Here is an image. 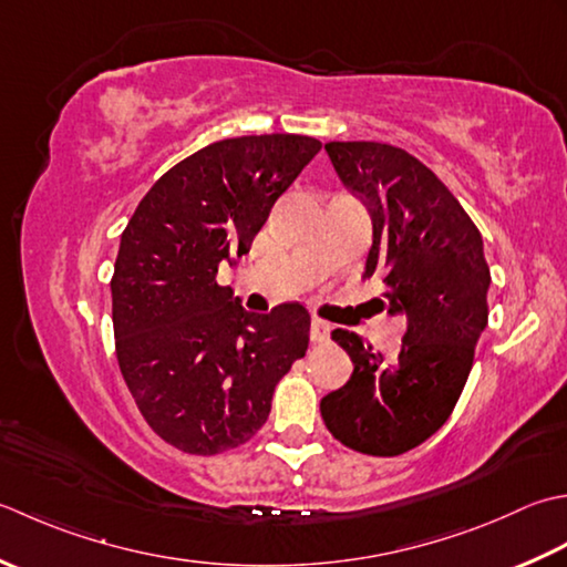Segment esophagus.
Wrapping results in <instances>:
<instances>
[{"label": "esophagus", "instance_id": "34e87169", "mask_svg": "<svg viewBox=\"0 0 567 567\" xmlns=\"http://www.w3.org/2000/svg\"><path fill=\"white\" fill-rule=\"evenodd\" d=\"M330 338V326L326 320L313 318L310 320V340L313 342H326Z\"/></svg>", "mask_w": 567, "mask_h": 567}]
</instances>
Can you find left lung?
Returning a JSON list of instances; mask_svg holds the SVG:
<instances>
[{
    "instance_id": "obj_1",
    "label": "left lung",
    "mask_w": 567,
    "mask_h": 567,
    "mask_svg": "<svg viewBox=\"0 0 567 567\" xmlns=\"http://www.w3.org/2000/svg\"><path fill=\"white\" fill-rule=\"evenodd\" d=\"M326 152L372 217L364 279L384 284L386 313L406 318V332L386 362L360 334L332 330L354 372L320 401V413L342 445L394 457L453 413L487 328L492 276L480 229L419 158L379 142H330Z\"/></svg>"
}]
</instances>
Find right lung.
<instances>
[{"instance_id":"right-lung-1","label":"right lung","mask_w":567,"mask_h":567,"mask_svg":"<svg viewBox=\"0 0 567 567\" xmlns=\"http://www.w3.org/2000/svg\"><path fill=\"white\" fill-rule=\"evenodd\" d=\"M320 148L300 134L223 138L166 171L124 227L110 284L117 362L144 421L183 453L247 443L308 350L303 306L249 313L217 267L249 251Z\"/></svg>"}]
</instances>
